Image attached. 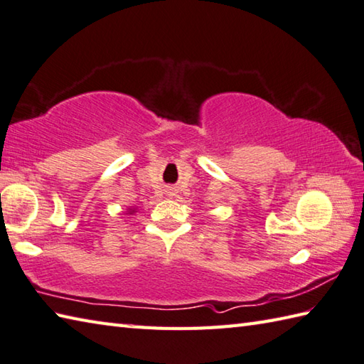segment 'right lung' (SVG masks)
<instances>
[{"mask_svg": "<svg viewBox=\"0 0 364 364\" xmlns=\"http://www.w3.org/2000/svg\"><path fill=\"white\" fill-rule=\"evenodd\" d=\"M134 211H136V208H131V210H129V211H128V213H129V214H133V213H134Z\"/></svg>", "mask_w": 364, "mask_h": 364, "instance_id": "obj_1", "label": "right lung"}]
</instances>
